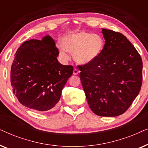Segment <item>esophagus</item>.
Returning <instances> with one entry per match:
<instances>
[{
	"mask_svg": "<svg viewBox=\"0 0 148 148\" xmlns=\"http://www.w3.org/2000/svg\"><path fill=\"white\" fill-rule=\"evenodd\" d=\"M73 73V75H78L79 73V71L77 69H74Z\"/></svg>",
	"mask_w": 148,
	"mask_h": 148,
	"instance_id": "esophagus-1",
	"label": "esophagus"
}]
</instances>
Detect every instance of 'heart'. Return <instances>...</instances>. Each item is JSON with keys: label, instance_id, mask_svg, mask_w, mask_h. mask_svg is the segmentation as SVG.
<instances>
[{"label": "heart", "instance_id": "heart-1", "mask_svg": "<svg viewBox=\"0 0 148 148\" xmlns=\"http://www.w3.org/2000/svg\"><path fill=\"white\" fill-rule=\"evenodd\" d=\"M62 44L58 46V50L62 58L69 59L68 51L73 53V58L79 63L88 64L100 55L104 42L102 38L98 34L80 32L64 36Z\"/></svg>", "mask_w": 148, "mask_h": 148}]
</instances>
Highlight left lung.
Returning <instances> with one entry per match:
<instances>
[{"instance_id": "obj_1", "label": "left lung", "mask_w": 148, "mask_h": 148, "mask_svg": "<svg viewBox=\"0 0 148 148\" xmlns=\"http://www.w3.org/2000/svg\"><path fill=\"white\" fill-rule=\"evenodd\" d=\"M105 44L90 63L78 65L88 104L94 114L116 116L126 112L142 84L140 54L124 35L102 29Z\"/></svg>"}]
</instances>
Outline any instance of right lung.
<instances>
[{
	"instance_id": "1",
	"label": "right lung",
	"mask_w": 148,
	"mask_h": 148,
	"mask_svg": "<svg viewBox=\"0 0 148 148\" xmlns=\"http://www.w3.org/2000/svg\"><path fill=\"white\" fill-rule=\"evenodd\" d=\"M58 54L49 36L26 41L18 48L11 65V84L22 105L40 112L56 106L73 71L72 65L58 62Z\"/></svg>"
}]
</instances>
